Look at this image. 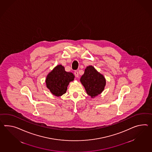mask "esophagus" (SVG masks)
<instances>
[{
    "mask_svg": "<svg viewBox=\"0 0 152 152\" xmlns=\"http://www.w3.org/2000/svg\"><path fill=\"white\" fill-rule=\"evenodd\" d=\"M74 74L76 76V77H78V72L77 71H75Z\"/></svg>",
    "mask_w": 152,
    "mask_h": 152,
    "instance_id": "1",
    "label": "esophagus"
}]
</instances>
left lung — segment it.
<instances>
[{
    "mask_svg": "<svg viewBox=\"0 0 152 152\" xmlns=\"http://www.w3.org/2000/svg\"><path fill=\"white\" fill-rule=\"evenodd\" d=\"M80 81L84 86L87 94L91 98H94L102 92L106 85V80L103 75L91 65L85 69Z\"/></svg>",
    "mask_w": 152,
    "mask_h": 152,
    "instance_id": "left-lung-1",
    "label": "left lung"
}]
</instances>
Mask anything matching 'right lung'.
Listing matches in <instances>:
<instances>
[{
    "instance_id": "1",
    "label": "right lung",
    "mask_w": 152,
    "mask_h": 152,
    "mask_svg": "<svg viewBox=\"0 0 152 152\" xmlns=\"http://www.w3.org/2000/svg\"><path fill=\"white\" fill-rule=\"evenodd\" d=\"M74 78L72 73L66 72L64 67L58 65L47 75L46 86L53 95L61 96L66 93L69 83L74 81Z\"/></svg>"
}]
</instances>
